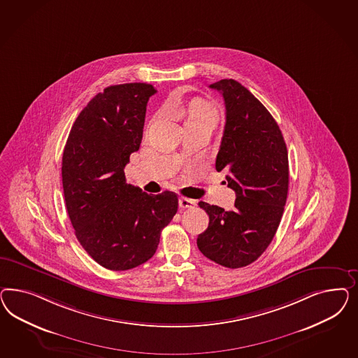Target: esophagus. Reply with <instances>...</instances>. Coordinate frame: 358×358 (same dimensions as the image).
<instances>
[{
	"instance_id": "1",
	"label": "esophagus",
	"mask_w": 358,
	"mask_h": 358,
	"mask_svg": "<svg viewBox=\"0 0 358 358\" xmlns=\"http://www.w3.org/2000/svg\"><path fill=\"white\" fill-rule=\"evenodd\" d=\"M178 203H180L181 208H192V207L195 206V201L189 199V198H185V196H181L178 199Z\"/></svg>"
}]
</instances>
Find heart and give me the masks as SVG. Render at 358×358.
<instances>
[{
    "mask_svg": "<svg viewBox=\"0 0 358 358\" xmlns=\"http://www.w3.org/2000/svg\"><path fill=\"white\" fill-rule=\"evenodd\" d=\"M187 113H189V118L187 120H214V113L211 108L203 103V102H193L187 106Z\"/></svg>",
    "mask_w": 358,
    "mask_h": 358,
    "instance_id": "heart-1",
    "label": "heart"
}]
</instances>
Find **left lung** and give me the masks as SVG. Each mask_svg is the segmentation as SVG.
<instances>
[{
    "mask_svg": "<svg viewBox=\"0 0 358 358\" xmlns=\"http://www.w3.org/2000/svg\"><path fill=\"white\" fill-rule=\"evenodd\" d=\"M210 87L220 92L226 106L215 168L227 172L236 201L231 211L198 203L210 223L196 245L207 259L238 269L257 260L277 232L289 190V159L277 122L247 87L232 78Z\"/></svg>",
    "mask_w": 358,
    "mask_h": 358,
    "instance_id": "obj_1",
    "label": "left lung"
}]
</instances>
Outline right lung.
<instances>
[{"instance_id": "1", "label": "right lung", "mask_w": 358, "mask_h": 358, "mask_svg": "<svg viewBox=\"0 0 358 358\" xmlns=\"http://www.w3.org/2000/svg\"><path fill=\"white\" fill-rule=\"evenodd\" d=\"M155 93L144 83L103 89L77 117L63 152L65 206L77 240L110 271L150 260L178 208L173 192L150 195L126 182L124 166L141 147Z\"/></svg>"}]
</instances>
